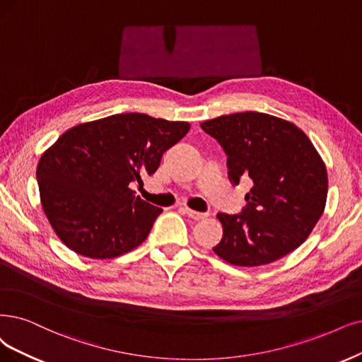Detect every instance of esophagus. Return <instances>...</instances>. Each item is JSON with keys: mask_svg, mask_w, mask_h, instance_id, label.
<instances>
[{"mask_svg": "<svg viewBox=\"0 0 362 362\" xmlns=\"http://www.w3.org/2000/svg\"><path fill=\"white\" fill-rule=\"evenodd\" d=\"M186 215H188L189 218H192V219H195V221H199V219H204V218H207L209 216V213H202V211H195V210H191L189 207H183L182 209Z\"/></svg>", "mask_w": 362, "mask_h": 362, "instance_id": "esophagus-1", "label": "esophagus"}]
</instances>
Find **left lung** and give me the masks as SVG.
Returning <instances> with one entry per match:
<instances>
[{"instance_id": "1", "label": "left lung", "mask_w": 362, "mask_h": 362, "mask_svg": "<svg viewBox=\"0 0 362 362\" xmlns=\"http://www.w3.org/2000/svg\"><path fill=\"white\" fill-rule=\"evenodd\" d=\"M202 128L228 156L230 182H253L242 211L218 213L223 235L213 252L233 265L257 267L297 249L322 216L328 194L325 164L309 137L258 112L219 116Z\"/></svg>"}]
</instances>
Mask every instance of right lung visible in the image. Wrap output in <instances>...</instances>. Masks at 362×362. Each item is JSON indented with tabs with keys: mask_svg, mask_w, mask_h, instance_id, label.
Returning a JSON list of instances; mask_svg holds the SVG:
<instances>
[{
	"mask_svg": "<svg viewBox=\"0 0 362 362\" xmlns=\"http://www.w3.org/2000/svg\"><path fill=\"white\" fill-rule=\"evenodd\" d=\"M188 122L119 113L65 131L37 165L40 199L53 231L78 255L109 259L149 235L163 209L131 183L153 174Z\"/></svg>",
	"mask_w": 362,
	"mask_h": 362,
	"instance_id": "1",
	"label": "right lung"
}]
</instances>
